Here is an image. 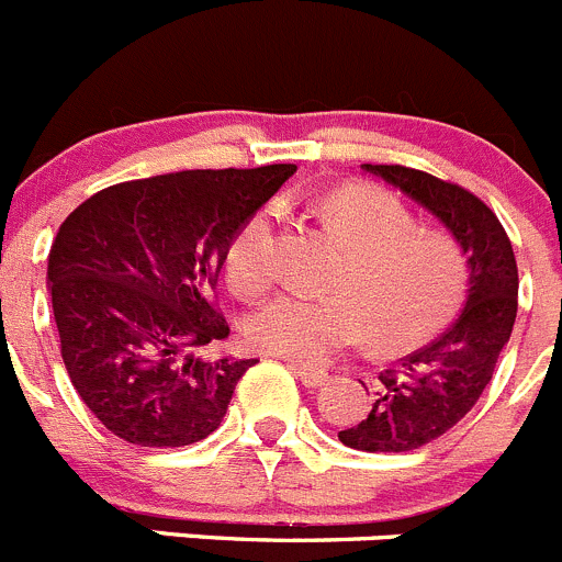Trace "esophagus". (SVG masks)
<instances>
[{
  "mask_svg": "<svg viewBox=\"0 0 562 562\" xmlns=\"http://www.w3.org/2000/svg\"><path fill=\"white\" fill-rule=\"evenodd\" d=\"M289 369H292V374L297 376V380L303 382L305 387H319V385H325V382H327V371L314 369V366L294 363V360H289Z\"/></svg>",
  "mask_w": 562,
  "mask_h": 562,
  "instance_id": "esophagus-1",
  "label": "esophagus"
}]
</instances>
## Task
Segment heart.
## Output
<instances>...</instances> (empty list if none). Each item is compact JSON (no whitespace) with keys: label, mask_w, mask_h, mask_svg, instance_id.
Listing matches in <instances>:
<instances>
[{"label":"heart","mask_w":562,"mask_h":562,"mask_svg":"<svg viewBox=\"0 0 562 562\" xmlns=\"http://www.w3.org/2000/svg\"><path fill=\"white\" fill-rule=\"evenodd\" d=\"M319 215L349 248L330 281L336 292H281L248 322L254 347L294 363H325L371 336L380 352H404L457 316L470 262L453 237L424 232L407 204L363 186L333 191ZM279 218V204H265L229 243L226 279L243 297L268 292L276 279Z\"/></svg>","instance_id":"b5f03b06"}]
</instances>
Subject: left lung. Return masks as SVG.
Instances as JSON below:
<instances>
[{
  "mask_svg": "<svg viewBox=\"0 0 562 562\" xmlns=\"http://www.w3.org/2000/svg\"><path fill=\"white\" fill-rule=\"evenodd\" d=\"M363 169L440 218L470 262L468 300L453 325L382 371L369 415L338 431L355 451L404 453L442 437L475 407L514 330L519 273L503 224L468 188L409 166Z\"/></svg>",
  "mask_w": 562,
  "mask_h": 562,
  "instance_id": "8db88e82",
  "label": "left lung"
}]
</instances>
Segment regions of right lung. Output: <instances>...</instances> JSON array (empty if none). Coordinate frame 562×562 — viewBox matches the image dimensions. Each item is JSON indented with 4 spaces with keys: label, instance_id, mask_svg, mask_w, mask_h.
<instances>
[{
    "label": "right lung",
    "instance_id": "1",
    "mask_svg": "<svg viewBox=\"0 0 562 562\" xmlns=\"http://www.w3.org/2000/svg\"><path fill=\"white\" fill-rule=\"evenodd\" d=\"M297 171L193 169L103 188L59 226L48 289L65 369L111 435L182 448L213 435L259 360L199 358L229 336L215 283L240 226Z\"/></svg>",
    "mask_w": 562,
    "mask_h": 562
}]
</instances>
